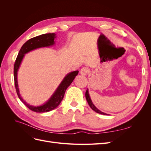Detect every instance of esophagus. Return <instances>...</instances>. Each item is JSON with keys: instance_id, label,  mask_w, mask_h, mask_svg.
I'll return each mask as SVG.
<instances>
[{"instance_id": "1", "label": "esophagus", "mask_w": 151, "mask_h": 151, "mask_svg": "<svg viewBox=\"0 0 151 151\" xmlns=\"http://www.w3.org/2000/svg\"><path fill=\"white\" fill-rule=\"evenodd\" d=\"M89 70L88 68L83 67V68H82L81 70H80V74L83 75V76H86L89 73Z\"/></svg>"}]
</instances>
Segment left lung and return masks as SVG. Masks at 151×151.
<instances>
[{
    "label": "left lung",
    "mask_w": 151,
    "mask_h": 151,
    "mask_svg": "<svg viewBox=\"0 0 151 151\" xmlns=\"http://www.w3.org/2000/svg\"><path fill=\"white\" fill-rule=\"evenodd\" d=\"M86 100L87 101H88L89 106L91 107V108L93 109V111H94L95 112H96L98 113H99V114H102V115H107L106 113H104L102 111H101L99 110V109H98L95 106V105L93 103V101L92 100H91V98H90V96H89V91H88V89H87L86 91Z\"/></svg>",
    "instance_id": "obj_1"
}]
</instances>
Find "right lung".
Instances as JSON below:
<instances>
[{
  "label": "right lung",
  "instance_id": "1",
  "mask_svg": "<svg viewBox=\"0 0 151 151\" xmlns=\"http://www.w3.org/2000/svg\"><path fill=\"white\" fill-rule=\"evenodd\" d=\"M56 34L55 33H47L41 35L40 36H36L33 38H31L22 45L18 55L16 58V60L14 66V84L16 87V90L17 94L18 97L19 99L29 109L33 111L36 113H44L52 111L53 109H55L60 103L64 96L65 91L67 88L69 86L71 83L75 79L76 76L78 74L79 71L76 70L74 72H71L67 74L62 81L58 86V88L53 93L48 101L45 103L43 104L40 106H32V105L27 103L22 98L19 93V87H18L17 83V72L19 70L21 63L23 59L24 55L28 53L32 50L37 49L42 47H48L50 46H53L55 45V38H56Z\"/></svg>",
  "mask_w": 151,
  "mask_h": 151
}]
</instances>
